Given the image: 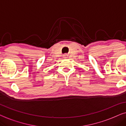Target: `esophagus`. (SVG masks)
<instances>
[{
	"mask_svg": "<svg viewBox=\"0 0 126 126\" xmlns=\"http://www.w3.org/2000/svg\"><path fill=\"white\" fill-rule=\"evenodd\" d=\"M63 56H64V58H68V55H64Z\"/></svg>",
	"mask_w": 126,
	"mask_h": 126,
	"instance_id": "1",
	"label": "esophagus"
}]
</instances>
